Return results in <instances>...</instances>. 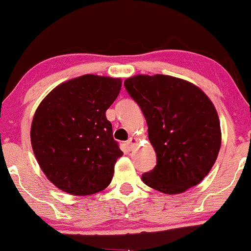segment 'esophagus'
I'll use <instances>...</instances> for the list:
<instances>
[{
  "mask_svg": "<svg viewBox=\"0 0 251 251\" xmlns=\"http://www.w3.org/2000/svg\"><path fill=\"white\" fill-rule=\"evenodd\" d=\"M137 138H134V137H131L129 138V139L127 140V146H128V150H133V148H134V145L135 144H137Z\"/></svg>",
  "mask_w": 251,
  "mask_h": 251,
  "instance_id": "esophagus-1",
  "label": "esophagus"
}]
</instances>
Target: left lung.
Listing matches in <instances>:
<instances>
[{
  "mask_svg": "<svg viewBox=\"0 0 251 251\" xmlns=\"http://www.w3.org/2000/svg\"><path fill=\"white\" fill-rule=\"evenodd\" d=\"M142 108L157 165L142 176L150 188L181 194L205 178L217 159L222 134L214 103L186 80L155 74L124 82Z\"/></svg>",
  "mask_w": 251,
  "mask_h": 251,
  "instance_id": "obj_1",
  "label": "left lung"
}]
</instances>
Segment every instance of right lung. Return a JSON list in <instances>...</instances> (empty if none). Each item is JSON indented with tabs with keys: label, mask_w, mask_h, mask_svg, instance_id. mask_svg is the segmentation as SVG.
I'll list each match as a JSON object with an SVG mask.
<instances>
[{
	"label": "right lung",
	"mask_w": 251,
	"mask_h": 251,
	"mask_svg": "<svg viewBox=\"0 0 251 251\" xmlns=\"http://www.w3.org/2000/svg\"><path fill=\"white\" fill-rule=\"evenodd\" d=\"M120 88L118 77L86 74L62 82L39 105L31 122V148L56 188L88 196L109 185L123 152L106 111Z\"/></svg>",
	"instance_id": "obj_1"
}]
</instances>
